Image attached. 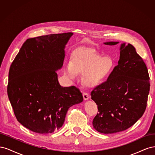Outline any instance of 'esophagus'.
<instances>
[{
  "instance_id": "1",
  "label": "esophagus",
  "mask_w": 155,
  "mask_h": 155,
  "mask_svg": "<svg viewBox=\"0 0 155 155\" xmlns=\"http://www.w3.org/2000/svg\"><path fill=\"white\" fill-rule=\"evenodd\" d=\"M83 99L84 100H87L89 98V95L87 92H83Z\"/></svg>"
}]
</instances>
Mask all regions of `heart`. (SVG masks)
<instances>
[{
  "label": "heart",
  "mask_w": 155,
  "mask_h": 155,
  "mask_svg": "<svg viewBox=\"0 0 155 155\" xmlns=\"http://www.w3.org/2000/svg\"><path fill=\"white\" fill-rule=\"evenodd\" d=\"M114 68V62L110 57L87 51L74 56L71 64L64 67V72L71 79H76L78 74L84 75V84L92 88L107 80Z\"/></svg>",
  "instance_id": "1"
}]
</instances>
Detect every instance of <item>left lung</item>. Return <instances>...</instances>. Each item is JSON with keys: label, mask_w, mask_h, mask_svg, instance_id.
<instances>
[{"label": "left lung", "mask_w": 155, "mask_h": 155, "mask_svg": "<svg viewBox=\"0 0 155 155\" xmlns=\"http://www.w3.org/2000/svg\"><path fill=\"white\" fill-rule=\"evenodd\" d=\"M118 43H105L107 45ZM149 90V76L143 59L132 45L121 44L118 64L107 80L91 93L98 109L93 127L104 134L127 129L143 114Z\"/></svg>", "instance_id": "obj_1"}]
</instances>
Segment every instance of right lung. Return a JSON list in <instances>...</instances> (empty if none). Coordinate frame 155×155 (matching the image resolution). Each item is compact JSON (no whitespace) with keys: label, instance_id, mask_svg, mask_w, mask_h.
<instances>
[{"label":"right lung","instance_id":"obj_1","mask_svg":"<svg viewBox=\"0 0 155 155\" xmlns=\"http://www.w3.org/2000/svg\"><path fill=\"white\" fill-rule=\"evenodd\" d=\"M72 33L27 39L12 62L7 92L18 122L33 132L48 134L64 124L70 107L83 101L77 87H62L56 70L62 67L64 46Z\"/></svg>","mask_w":155,"mask_h":155}]
</instances>
